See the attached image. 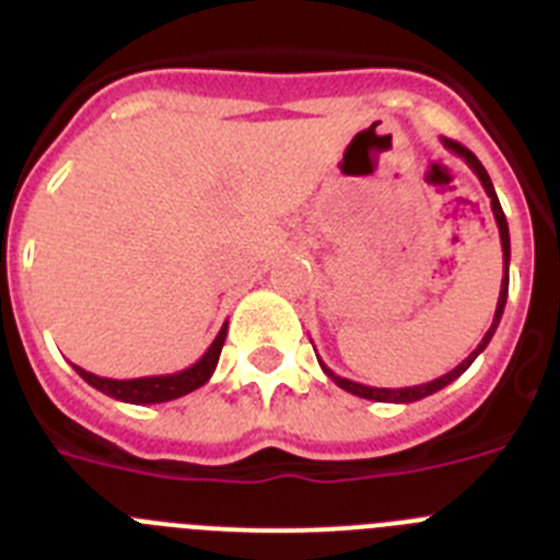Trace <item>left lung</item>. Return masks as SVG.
Instances as JSON below:
<instances>
[{
    "instance_id": "1",
    "label": "left lung",
    "mask_w": 560,
    "mask_h": 560,
    "mask_svg": "<svg viewBox=\"0 0 560 560\" xmlns=\"http://www.w3.org/2000/svg\"><path fill=\"white\" fill-rule=\"evenodd\" d=\"M441 143H444V147H447L450 152H455V155H458V158H464L466 166H469L471 172L478 174L480 186L486 188V194H489V199H491V210H494L497 228H500L502 269H505V277H502V285H500V300H497L494 322H491V327H489V330H486L483 341H480L478 347H475V350L469 352V358H464V361H460L458 366L453 369V372L441 374V377H435V381H430V383H422V386H408V388H374V386H363V383L347 381V377H338V374L332 372V369H327L325 363L319 361L322 372H325L327 377H330V381L336 383L338 388H343V392L355 394V397L374 399V402H417V399H424V397H430V394L441 392V388H444V386H450V383H453V381H458L460 374H464L466 369L471 366V361H475V358H478L480 352L486 350V347H489L491 336H494L497 325H500V319H502V311H505V300H508V264H511V235H508V222H505V213H502V205H500V199H497L494 186H491L489 172H486L483 163H480L478 158H475V152H469V150H466V147H460L458 141H450V138H441ZM316 358H319V355H316Z\"/></svg>"
}]
</instances>
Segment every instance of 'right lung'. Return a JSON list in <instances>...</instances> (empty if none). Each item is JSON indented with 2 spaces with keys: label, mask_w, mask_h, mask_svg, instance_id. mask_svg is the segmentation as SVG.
I'll use <instances>...</instances> for the list:
<instances>
[{
  "label": "right lung",
  "mask_w": 560,
  "mask_h": 560,
  "mask_svg": "<svg viewBox=\"0 0 560 560\" xmlns=\"http://www.w3.org/2000/svg\"><path fill=\"white\" fill-rule=\"evenodd\" d=\"M224 338H228V322L222 325L219 336L213 338V343L208 347L202 358L197 363H191L183 372L174 374H152V377H132V381H113V377H100L94 372H85V369L74 366V372L80 374L82 381L94 386L96 392L107 394L113 399H121V402L130 405H155V402H168V399L186 397V394L197 392L199 386L210 381V374L217 369L219 355H222Z\"/></svg>",
  "instance_id": "right-lung-1"
}]
</instances>
